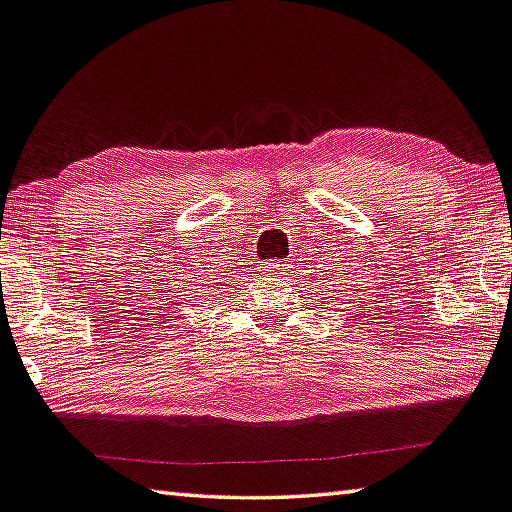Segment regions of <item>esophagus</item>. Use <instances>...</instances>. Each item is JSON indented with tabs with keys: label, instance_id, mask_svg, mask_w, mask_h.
Returning a JSON list of instances; mask_svg holds the SVG:
<instances>
[{
	"label": "esophagus",
	"instance_id": "obj_1",
	"mask_svg": "<svg viewBox=\"0 0 512 512\" xmlns=\"http://www.w3.org/2000/svg\"><path fill=\"white\" fill-rule=\"evenodd\" d=\"M277 266H280V264H277Z\"/></svg>",
	"mask_w": 512,
	"mask_h": 512
}]
</instances>
